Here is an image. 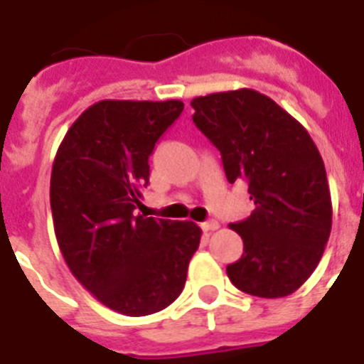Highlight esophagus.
I'll use <instances>...</instances> for the list:
<instances>
[{"label":"esophagus","instance_id":"obj_1","mask_svg":"<svg viewBox=\"0 0 364 364\" xmlns=\"http://www.w3.org/2000/svg\"><path fill=\"white\" fill-rule=\"evenodd\" d=\"M202 230L205 231V233H211V231L218 230V222L217 220H208V222H202L200 224Z\"/></svg>","mask_w":364,"mask_h":364}]
</instances>
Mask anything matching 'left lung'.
<instances>
[{
    "label": "left lung",
    "mask_w": 364,
    "mask_h": 364,
    "mask_svg": "<svg viewBox=\"0 0 364 364\" xmlns=\"http://www.w3.org/2000/svg\"><path fill=\"white\" fill-rule=\"evenodd\" d=\"M193 122L220 151L230 184L244 180L255 210L230 224L244 253L226 268L255 297L294 294L323 257L332 231V198L321 153L308 131L253 89L191 100Z\"/></svg>",
    "instance_id": "left-lung-1"
}]
</instances>
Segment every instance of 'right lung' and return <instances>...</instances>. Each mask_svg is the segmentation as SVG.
<instances>
[{"instance_id": "obj_1", "label": "right lung", "mask_w": 364, "mask_h": 364, "mask_svg": "<svg viewBox=\"0 0 364 364\" xmlns=\"http://www.w3.org/2000/svg\"><path fill=\"white\" fill-rule=\"evenodd\" d=\"M184 109L180 100H102L58 147L50 210L73 275L102 304L142 317L182 294L202 230L191 220L134 215L154 144Z\"/></svg>"}]
</instances>
